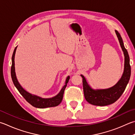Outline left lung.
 <instances>
[{
    "label": "left lung",
    "mask_w": 135,
    "mask_h": 135,
    "mask_svg": "<svg viewBox=\"0 0 135 135\" xmlns=\"http://www.w3.org/2000/svg\"><path fill=\"white\" fill-rule=\"evenodd\" d=\"M115 32L124 55V71L120 80L114 86L109 89L94 90L88 84L84 76L81 75L83 78V91L85 99L89 103L95 106H104L116 102L123 94L131 77V68L128 52L124 48L123 40L119 32L117 31H115Z\"/></svg>",
    "instance_id": "1"
}]
</instances>
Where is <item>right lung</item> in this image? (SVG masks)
Listing matches in <instances>:
<instances>
[{"instance_id": "right-lung-1", "label": "right lung", "mask_w": 135, "mask_h": 135, "mask_svg": "<svg viewBox=\"0 0 135 135\" xmlns=\"http://www.w3.org/2000/svg\"><path fill=\"white\" fill-rule=\"evenodd\" d=\"M17 46L15 48L13 55H12V67H11V77L12 81L15 85V86L16 87L20 94L22 95L27 102L29 104H31L32 106L36 107V108H47V107H55L59 105L61 102H62L64 93L65 89L67 87V83L68 81L70 80L69 76L67 77V79L65 81V84L64 86L62 89L61 90L60 92L58 94L55 95V97L52 98H49V99H44L41 97L37 96L36 95L32 94L31 93L26 91L25 90H24L21 85L19 84L18 80L16 78V76L15 71V52L16 50Z\"/></svg>"}]
</instances>
